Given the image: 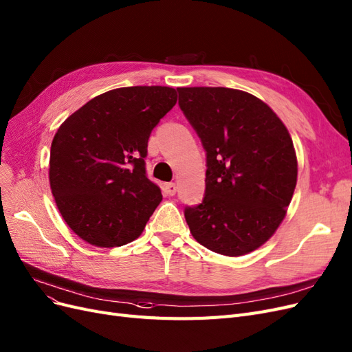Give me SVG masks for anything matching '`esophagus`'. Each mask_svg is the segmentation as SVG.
Returning a JSON list of instances; mask_svg holds the SVG:
<instances>
[{"label": "esophagus", "instance_id": "34e87169", "mask_svg": "<svg viewBox=\"0 0 352 352\" xmlns=\"http://www.w3.org/2000/svg\"><path fill=\"white\" fill-rule=\"evenodd\" d=\"M176 190H177V186H176V184H173V182H172V184L164 185V192H166V195H168V197H173Z\"/></svg>", "mask_w": 352, "mask_h": 352}]
</instances>
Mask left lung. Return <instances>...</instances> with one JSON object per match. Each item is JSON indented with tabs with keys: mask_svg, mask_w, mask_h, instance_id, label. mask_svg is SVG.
<instances>
[{
	"mask_svg": "<svg viewBox=\"0 0 352 352\" xmlns=\"http://www.w3.org/2000/svg\"><path fill=\"white\" fill-rule=\"evenodd\" d=\"M179 106L207 153L205 197L186 207L190 233L207 249L241 256L283 223L297 184V157L283 120L253 94L179 87Z\"/></svg>",
	"mask_w": 352,
	"mask_h": 352,
	"instance_id": "8db88e82",
	"label": "left lung"
}]
</instances>
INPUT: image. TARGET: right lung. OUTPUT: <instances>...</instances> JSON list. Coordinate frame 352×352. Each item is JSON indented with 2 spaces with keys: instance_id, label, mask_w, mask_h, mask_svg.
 Listing matches in <instances>:
<instances>
[{
  "instance_id": "right-lung-1",
  "label": "right lung",
  "mask_w": 352,
  "mask_h": 352,
  "mask_svg": "<svg viewBox=\"0 0 352 352\" xmlns=\"http://www.w3.org/2000/svg\"><path fill=\"white\" fill-rule=\"evenodd\" d=\"M176 100L172 87L115 89L58 128L50 184L60 215L80 239L116 248L140 237L163 199L145 175L148 138Z\"/></svg>"
}]
</instances>
